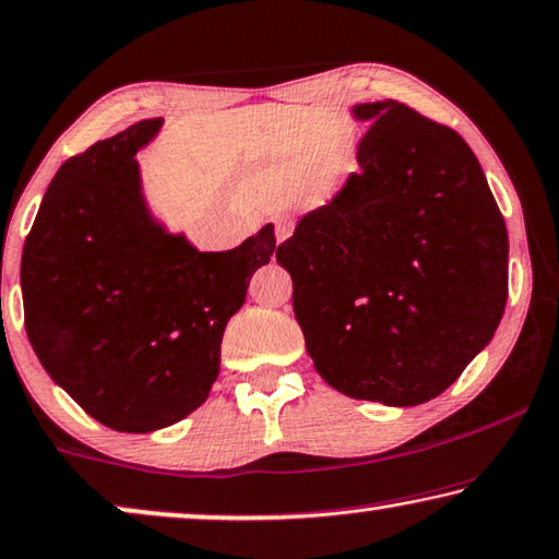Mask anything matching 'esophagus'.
Masks as SVG:
<instances>
[{
	"label": "esophagus",
	"instance_id": "1",
	"mask_svg": "<svg viewBox=\"0 0 559 559\" xmlns=\"http://www.w3.org/2000/svg\"><path fill=\"white\" fill-rule=\"evenodd\" d=\"M293 229H295V224L289 216H280V219L274 222V237H277V241H285L293 237Z\"/></svg>",
	"mask_w": 559,
	"mask_h": 559
}]
</instances>
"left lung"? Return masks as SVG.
<instances>
[{"label":"left lung","instance_id":"left-lung-1","mask_svg":"<svg viewBox=\"0 0 559 559\" xmlns=\"http://www.w3.org/2000/svg\"><path fill=\"white\" fill-rule=\"evenodd\" d=\"M360 171L277 247L305 347L335 391L418 406L495 337L507 226L451 128L395 100L358 103Z\"/></svg>","mask_w":559,"mask_h":559}]
</instances>
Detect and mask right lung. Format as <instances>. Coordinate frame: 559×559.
<instances>
[{"label":"right lung","instance_id":"right-lung-1","mask_svg":"<svg viewBox=\"0 0 559 559\" xmlns=\"http://www.w3.org/2000/svg\"><path fill=\"white\" fill-rule=\"evenodd\" d=\"M141 120L60 166L22 249L24 328L39 362L87 416L148 433L209 399L226 322L277 247L274 226L199 252L153 219L135 153Z\"/></svg>","mask_w":559,"mask_h":559}]
</instances>
